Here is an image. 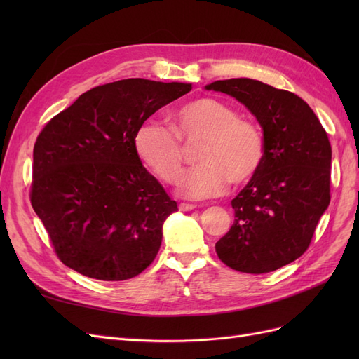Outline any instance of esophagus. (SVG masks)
Returning <instances> with one entry per match:
<instances>
[{"label":"esophagus","instance_id":"obj_1","mask_svg":"<svg viewBox=\"0 0 359 359\" xmlns=\"http://www.w3.org/2000/svg\"><path fill=\"white\" fill-rule=\"evenodd\" d=\"M194 208H196V205H194V203H180L181 211H191Z\"/></svg>","mask_w":359,"mask_h":359}]
</instances>
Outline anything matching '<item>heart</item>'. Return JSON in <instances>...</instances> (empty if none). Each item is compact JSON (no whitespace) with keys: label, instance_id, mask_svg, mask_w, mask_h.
<instances>
[{"label":"heart","instance_id":"obj_1","mask_svg":"<svg viewBox=\"0 0 359 359\" xmlns=\"http://www.w3.org/2000/svg\"><path fill=\"white\" fill-rule=\"evenodd\" d=\"M175 132L160 119L149 118L139 126L135 149L148 169L165 181L173 182L182 166V145L201 144L196 149L198 166L180 177L178 193L189 199L217 196L227 182L235 186L252 181L262 169L266 144L262 130L220 100L199 97L173 114Z\"/></svg>","mask_w":359,"mask_h":359}]
</instances>
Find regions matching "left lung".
<instances>
[{
	"mask_svg": "<svg viewBox=\"0 0 359 359\" xmlns=\"http://www.w3.org/2000/svg\"><path fill=\"white\" fill-rule=\"evenodd\" d=\"M205 88L243 103L262 127L266 144L262 169L232 199L235 222L217 241V256L240 273H271L306 252L328 208V135L293 93L247 78L215 81Z\"/></svg>",
	"mask_w": 359,
	"mask_h": 359,
	"instance_id": "left-lung-1",
	"label": "left lung"
}]
</instances>
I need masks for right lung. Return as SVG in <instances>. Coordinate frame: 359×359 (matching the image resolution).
<instances>
[{
  "label": "right lung",
  "mask_w": 359,
  "mask_h": 359,
  "mask_svg": "<svg viewBox=\"0 0 359 359\" xmlns=\"http://www.w3.org/2000/svg\"><path fill=\"white\" fill-rule=\"evenodd\" d=\"M191 83L123 79L83 93L53 116L32 151L31 205L61 262L104 281L136 277L156 259L178 211L142 166L135 135Z\"/></svg>",
  "instance_id": "1"
}]
</instances>
